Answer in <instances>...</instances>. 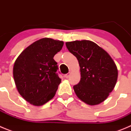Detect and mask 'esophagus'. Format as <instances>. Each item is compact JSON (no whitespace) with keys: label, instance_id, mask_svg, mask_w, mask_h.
Wrapping results in <instances>:
<instances>
[{"label":"esophagus","instance_id":"34e87169","mask_svg":"<svg viewBox=\"0 0 131 131\" xmlns=\"http://www.w3.org/2000/svg\"><path fill=\"white\" fill-rule=\"evenodd\" d=\"M69 75H70V73H67V74H66V75H65V77L68 79V78H69Z\"/></svg>","mask_w":131,"mask_h":131}]
</instances>
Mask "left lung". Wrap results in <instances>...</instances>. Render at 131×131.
<instances>
[{
  "label": "left lung",
  "instance_id": "1",
  "mask_svg": "<svg viewBox=\"0 0 131 131\" xmlns=\"http://www.w3.org/2000/svg\"><path fill=\"white\" fill-rule=\"evenodd\" d=\"M66 45L79 63L81 80L73 86L76 95L91 106L104 101L117 80V69L110 56L90 40L67 42Z\"/></svg>",
  "mask_w": 131,
  "mask_h": 131
}]
</instances>
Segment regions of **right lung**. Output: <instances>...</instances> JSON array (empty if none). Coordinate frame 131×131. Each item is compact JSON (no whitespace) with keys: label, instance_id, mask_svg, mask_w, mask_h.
<instances>
[{"label":"right lung","instance_id":"obj_1","mask_svg":"<svg viewBox=\"0 0 131 131\" xmlns=\"http://www.w3.org/2000/svg\"><path fill=\"white\" fill-rule=\"evenodd\" d=\"M63 45V41L43 38L29 45L16 59L13 69L16 86L31 104L42 106L55 95L61 79L53 58Z\"/></svg>","mask_w":131,"mask_h":131}]
</instances>
